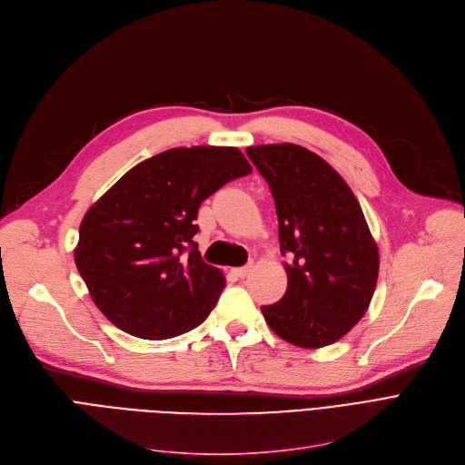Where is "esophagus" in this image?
Segmentation results:
<instances>
[{
	"label": "esophagus",
	"mask_w": 465,
	"mask_h": 465,
	"mask_svg": "<svg viewBox=\"0 0 465 465\" xmlns=\"http://www.w3.org/2000/svg\"><path fill=\"white\" fill-rule=\"evenodd\" d=\"M251 270H252V265H251V263H249V265H242V267H235V270H233V275L242 279V277H247V275H249V272H251Z\"/></svg>",
	"instance_id": "obj_1"
}]
</instances>
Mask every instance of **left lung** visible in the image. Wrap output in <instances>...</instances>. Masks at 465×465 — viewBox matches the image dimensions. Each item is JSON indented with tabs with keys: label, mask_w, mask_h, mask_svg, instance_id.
<instances>
[{
	"label": "left lung",
	"mask_w": 465,
	"mask_h": 465,
	"mask_svg": "<svg viewBox=\"0 0 465 465\" xmlns=\"http://www.w3.org/2000/svg\"><path fill=\"white\" fill-rule=\"evenodd\" d=\"M270 184L286 263L284 296L262 307L288 343L321 349L335 343L368 311L379 277V249L356 195L337 171L300 144L249 146Z\"/></svg>",
	"instance_id": "8db88e82"
}]
</instances>
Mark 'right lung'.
I'll use <instances>...</instances> for the list:
<instances>
[{
  "label": "right lung",
  "instance_id": "right-lung-1",
  "mask_svg": "<svg viewBox=\"0 0 465 465\" xmlns=\"http://www.w3.org/2000/svg\"><path fill=\"white\" fill-rule=\"evenodd\" d=\"M252 171L235 146L169 149L132 167L84 214L75 263L107 319L141 339L200 326L226 286L193 235L198 209Z\"/></svg>",
  "mask_w": 465,
  "mask_h": 465
}]
</instances>
